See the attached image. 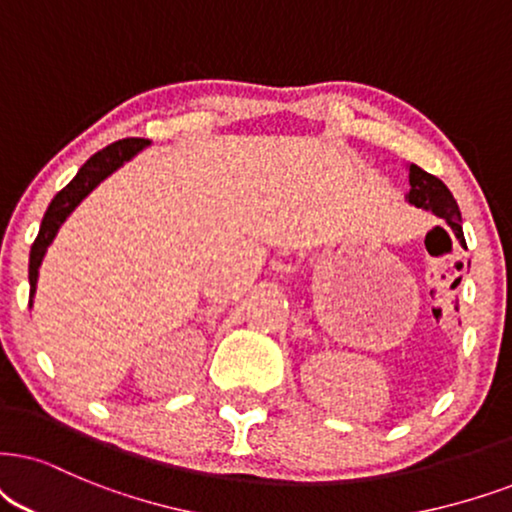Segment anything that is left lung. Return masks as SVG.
Listing matches in <instances>:
<instances>
[{
	"instance_id": "left-lung-1",
	"label": "left lung",
	"mask_w": 512,
	"mask_h": 512,
	"mask_svg": "<svg viewBox=\"0 0 512 512\" xmlns=\"http://www.w3.org/2000/svg\"><path fill=\"white\" fill-rule=\"evenodd\" d=\"M409 184L411 189L406 193V200L416 208L430 210L432 215L446 219V224L454 229V234L465 248L463 226H461V210H458L454 196L446 189L444 181L437 179L435 174L420 170L418 165H409Z\"/></svg>"
}]
</instances>
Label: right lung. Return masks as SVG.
Returning <instances> with one entry per match:
<instances>
[{"instance_id":"add662e5","label":"right lung","mask_w":512,"mask_h":512,"mask_svg":"<svg viewBox=\"0 0 512 512\" xmlns=\"http://www.w3.org/2000/svg\"><path fill=\"white\" fill-rule=\"evenodd\" d=\"M146 146H148V139L115 141V144L106 146L103 151L94 153L92 158H89L87 163L80 167V172L75 174V179L70 181L66 189H61L56 193L54 200L49 203L47 212H44L40 234H37L35 243H32V248H30V300H32V295H35V288H37V276H40L42 257H44V252H47L49 243L54 241L58 226L66 222V217L77 208V205H80V200L87 196V193H92V189H96V186H99L101 181L108 177V174H113L118 167L125 165L127 160H132L134 155H137L141 148H146Z\"/></svg>"}]
</instances>
